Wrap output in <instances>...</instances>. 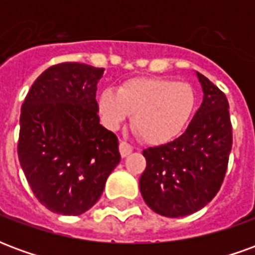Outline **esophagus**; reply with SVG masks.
Here are the masks:
<instances>
[{
  "label": "esophagus",
  "mask_w": 255,
  "mask_h": 255,
  "mask_svg": "<svg viewBox=\"0 0 255 255\" xmlns=\"http://www.w3.org/2000/svg\"><path fill=\"white\" fill-rule=\"evenodd\" d=\"M119 150H120V154H122V157H127V155H129L131 153H132V146L131 144H128L127 142H120V144H119Z\"/></svg>",
  "instance_id": "1"
}]
</instances>
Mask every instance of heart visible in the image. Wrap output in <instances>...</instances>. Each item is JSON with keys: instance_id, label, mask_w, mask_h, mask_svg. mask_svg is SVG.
Masks as SVG:
<instances>
[{"instance_id": "1", "label": "heart", "mask_w": 255, "mask_h": 255, "mask_svg": "<svg viewBox=\"0 0 255 255\" xmlns=\"http://www.w3.org/2000/svg\"><path fill=\"white\" fill-rule=\"evenodd\" d=\"M195 104L194 90L186 82L158 76H139L115 89H104L97 109L101 122L117 129L129 115L131 126L144 143L164 144L182 132Z\"/></svg>"}]
</instances>
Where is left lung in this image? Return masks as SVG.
I'll return each instance as SVG.
<instances>
[{"mask_svg": "<svg viewBox=\"0 0 255 255\" xmlns=\"http://www.w3.org/2000/svg\"><path fill=\"white\" fill-rule=\"evenodd\" d=\"M203 100L187 129L173 142L143 150L146 169L140 194L153 212L183 217L206 206L224 180L232 126L228 101L221 90L197 72Z\"/></svg>", "mask_w": 255, "mask_h": 255, "instance_id": "1", "label": "left lung"}]
</instances>
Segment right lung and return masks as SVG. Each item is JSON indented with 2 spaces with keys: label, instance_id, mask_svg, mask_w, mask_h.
I'll list each match as a JSON object with an SVG mask.
<instances>
[{
  "label": "right lung",
  "instance_id": "obj_1",
  "mask_svg": "<svg viewBox=\"0 0 255 255\" xmlns=\"http://www.w3.org/2000/svg\"><path fill=\"white\" fill-rule=\"evenodd\" d=\"M104 68H47L21 105L17 154L36 199L50 212L79 216L102 195L120 162L119 140L100 124L97 84Z\"/></svg>",
  "mask_w": 255,
  "mask_h": 255
}]
</instances>
